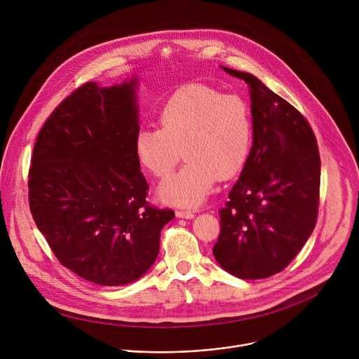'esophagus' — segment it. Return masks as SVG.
<instances>
[{"instance_id":"34e87169","label":"esophagus","mask_w":359,"mask_h":359,"mask_svg":"<svg viewBox=\"0 0 359 359\" xmlns=\"http://www.w3.org/2000/svg\"><path fill=\"white\" fill-rule=\"evenodd\" d=\"M175 215L178 216V217H185V219H192L195 215H194V212L192 210H182V209H178V210H175Z\"/></svg>"}]
</instances>
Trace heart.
<instances>
[{
	"mask_svg": "<svg viewBox=\"0 0 359 359\" xmlns=\"http://www.w3.org/2000/svg\"><path fill=\"white\" fill-rule=\"evenodd\" d=\"M158 129L135 136L139 164L157 178L171 174L182 154L185 165L158 189L164 202L196 206L210 194L216 178L238 174L250 156L254 122L240 95L194 84L175 91L158 114Z\"/></svg>",
	"mask_w": 359,
	"mask_h": 359,
	"instance_id": "obj_1",
	"label": "heart"
}]
</instances>
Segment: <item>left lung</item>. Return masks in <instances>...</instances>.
Masks as SVG:
<instances>
[{"instance_id":"8db88e82","label":"left lung","mask_w":359,"mask_h":359,"mask_svg":"<svg viewBox=\"0 0 359 359\" xmlns=\"http://www.w3.org/2000/svg\"><path fill=\"white\" fill-rule=\"evenodd\" d=\"M251 91L254 139L241 175L219 210L216 261L241 279L283 271L318 213L320 154L307 119L257 77L222 67Z\"/></svg>"}]
</instances>
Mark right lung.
Masks as SVG:
<instances>
[{
    "label": "right lung",
    "mask_w": 359,
    "mask_h": 359,
    "mask_svg": "<svg viewBox=\"0 0 359 359\" xmlns=\"http://www.w3.org/2000/svg\"><path fill=\"white\" fill-rule=\"evenodd\" d=\"M136 83L88 81L41 129L28 174L32 217L62 265L104 286L139 279L158 255L175 216L147 201L135 154Z\"/></svg>",
    "instance_id": "obj_1"
}]
</instances>
